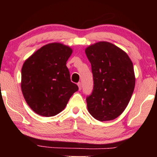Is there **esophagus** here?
<instances>
[{
  "label": "esophagus",
  "instance_id": "1",
  "mask_svg": "<svg viewBox=\"0 0 157 157\" xmlns=\"http://www.w3.org/2000/svg\"><path fill=\"white\" fill-rule=\"evenodd\" d=\"M78 89L79 90H81V87H82V85H81V82H78Z\"/></svg>",
  "mask_w": 157,
  "mask_h": 157
}]
</instances>
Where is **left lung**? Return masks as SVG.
Instances as JSON below:
<instances>
[{
  "mask_svg": "<svg viewBox=\"0 0 157 157\" xmlns=\"http://www.w3.org/2000/svg\"><path fill=\"white\" fill-rule=\"evenodd\" d=\"M85 53L94 77V90L86 98L88 111L98 121H111L124 112L134 92L132 61L125 51L106 41L90 45Z\"/></svg>",
  "mask_w": 157,
  "mask_h": 157,
  "instance_id": "left-lung-1",
  "label": "left lung"
}]
</instances>
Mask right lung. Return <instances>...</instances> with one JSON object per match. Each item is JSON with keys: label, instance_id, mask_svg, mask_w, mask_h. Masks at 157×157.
<instances>
[{"label": "right lung", "instance_id": "add662e5", "mask_svg": "<svg viewBox=\"0 0 157 157\" xmlns=\"http://www.w3.org/2000/svg\"><path fill=\"white\" fill-rule=\"evenodd\" d=\"M73 49L61 43L42 46L25 60L21 69V91L37 114L53 117L65 109L78 86L71 81L66 61Z\"/></svg>", "mask_w": 157, "mask_h": 157}]
</instances>
